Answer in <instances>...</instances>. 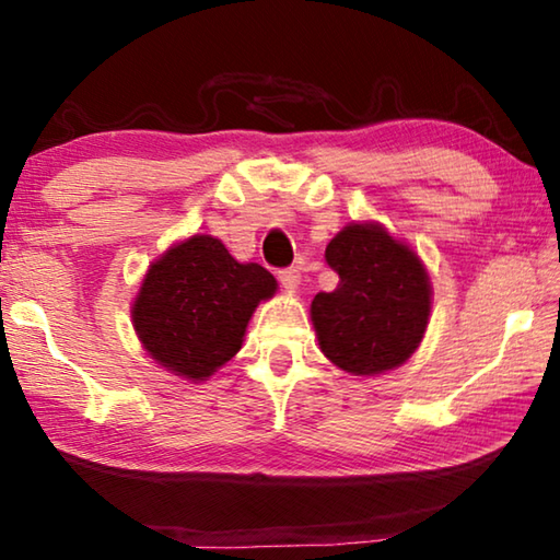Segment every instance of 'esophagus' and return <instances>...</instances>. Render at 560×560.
I'll list each match as a JSON object with an SVG mask.
<instances>
[{
  "instance_id": "1",
  "label": "esophagus",
  "mask_w": 560,
  "mask_h": 560,
  "mask_svg": "<svg viewBox=\"0 0 560 560\" xmlns=\"http://www.w3.org/2000/svg\"><path fill=\"white\" fill-rule=\"evenodd\" d=\"M279 281L287 291H299L301 287V271L299 269H283L279 271Z\"/></svg>"
}]
</instances>
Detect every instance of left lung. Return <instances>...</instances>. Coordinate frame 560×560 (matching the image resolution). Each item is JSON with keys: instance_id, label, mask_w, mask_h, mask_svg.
Masks as SVG:
<instances>
[{"instance_id": "8db88e82", "label": "left lung", "mask_w": 560, "mask_h": 560, "mask_svg": "<svg viewBox=\"0 0 560 560\" xmlns=\"http://www.w3.org/2000/svg\"><path fill=\"white\" fill-rule=\"evenodd\" d=\"M338 287L316 293L311 320L330 363L358 377L400 368L430 324L432 283L410 244L381 222H350L326 246Z\"/></svg>"}]
</instances>
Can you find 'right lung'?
I'll return each instance as SVG.
<instances>
[{"mask_svg":"<svg viewBox=\"0 0 560 560\" xmlns=\"http://www.w3.org/2000/svg\"><path fill=\"white\" fill-rule=\"evenodd\" d=\"M279 283L254 261H236L212 234L175 242L150 264L130 303L145 353L167 373L202 383L240 353L246 326Z\"/></svg>","mask_w":560,"mask_h":560,"instance_id":"add662e5","label":"right lung"}]
</instances>
